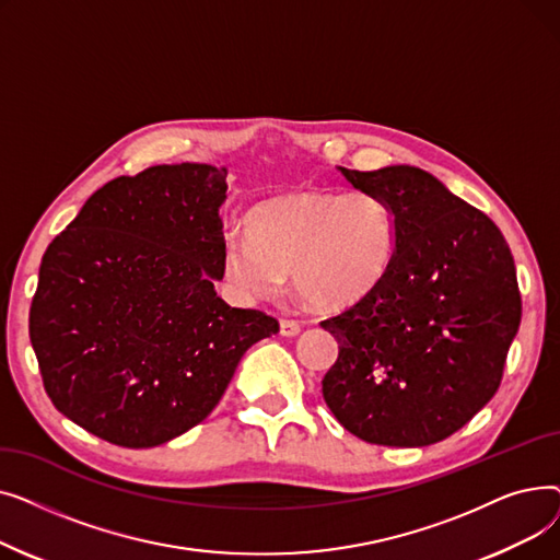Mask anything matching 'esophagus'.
<instances>
[{
    "label": "esophagus",
    "mask_w": 560,
    "mask_h": 560,
    "mask_svg": "<svg viewBox=\"0 0 560 560\" xmlns=\"http://www.w3.org/2000/svg\"><path fill=\"white\" fill-rule=\"evenodd\" d=\"M279 331H281V336H285V338H295V336H300L302 325H300V322H295V319H281Z\"/></svg>",
    "instance_id": "obj_1"
}]
</instances>
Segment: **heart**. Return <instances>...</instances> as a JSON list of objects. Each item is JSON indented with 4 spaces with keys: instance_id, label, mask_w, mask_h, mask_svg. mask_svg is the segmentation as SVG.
Returning a JSON list of instances; mask_svg holds the SVG:
<instances>
[{
    "instance_id": "1",
    "label": "heart",
    "mask_w": 560,
    "mask_h": 560,
    "mask_svg": "<svg viewBox=\"0 0 560 560\" xmlns=\"http://www.w3.org/2000/svg\"><path fill=\"white\" fill-rule=\"evenodd\" d=\"M399 224L372 190H298L262 201L247 233H229L222 277L243 300H268L290 275L298 295L340 311L361 302L393 265Z\"/></svg>"
}]
</instances>
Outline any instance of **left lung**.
<instances>
[{"instance_id": "obj_1", "label": "left lung", "mask_w": 560, "mask_h": 560, "mask_svg": "<svg viewBox=\"0 0 560 560\" xmlns=\"http://www.w3.org/2000/svg\"><path fill=\"white\" fill-rule=\"evenodd\" d=\"M338 170L393 206L399 241L376 288L322 322L338 340L322 395L365 443H440L502 381L522 319L513 254L486 213L420 167Z\"/></svg>"}]
</instances>
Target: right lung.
<instances>
[{
    "instance_id": "1",
    "label": "right lung",
    "mask_w": 560,
    "mask_h": 560,
    "mask_svg": "<svg viewBox=\"0 0 560 560\" xmlns=\"http://www.w3.org/2000/svg\"><path fill=\"white\" fill-rule=\"evenodd\" d=\"M226 167L117 176L49 243L28 313L43 384L74 424L144 450L199 424L245 351L279 322L222 281Z\"/></svg>"
}]
</instances>
